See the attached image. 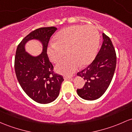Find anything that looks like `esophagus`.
<instances>
[{"label": "esophagus", "instance_id": "obj_1", "mask_svg": "<svg viewBox=\"0 0 132 132\" xmlns=\"http://www.w3.org/2000/svg\"><path fill=\"white\" fill-rule=\"evenodd\" d=\"M73 76H64V79H71Z\"/></svg>", "mask_w": 132, "mask_h": 132}]
</instances>
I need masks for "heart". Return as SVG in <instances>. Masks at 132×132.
Here are the masks:
<instances>
[{"instance_id":"1","label":"heart","mask_w":132,"mask_h":132,"mask_svg":"<svg viewBox=\"0 0 132 132\" xmlns=\"http://www.w3.org/2000/svg\"><path fill=\"white\" fill-rule=\"evenodd\" d=\"M56 42L49 45L47 53L53 63H57L66 54L69 56L56 65L57 72L63 75L73 73L79 65L86 66L95 59L100 43V35L96 27L91 25H75L57 33Z\"/></svg>"}]
</instances>
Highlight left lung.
Instances as JSON below:
<instances>
[{
  "mask_svg": "<svg viewBox=\"0 0 132 132\" xmlns=\"http://www.w3.org/2000/svg\"><path fill=\"white\" fill-rule=\"evenodd\" d=\"M101 49L96 57L87 68L78 72L77 75L86 82L83 88L77 89V93L86 100H95L102 96L113 77L117 64V56L109 37L103 33Z\"/></svg>",
  "mask_w": 132,
  "mask_h": 132,
  "instance_id": "obj_1",
  "label": "left lung"
}]
</instances>
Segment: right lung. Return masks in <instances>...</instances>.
I'll return each instance as SVG.
<instances>
[{
    "label": "right lung",
    "instance_id": "1",
    "mask_svg": "<svg viewBox=\"0 0 132 132\" xmlns=\"http://www.w3.org/2000/svg\"><path fill=\"white\" fill-rule=\"evenodd\" d=\"M57 30L55 27H41L26 36L17 46L14 68L17 80L24 92L32 100L41 104L50 103L59 96L63 77L53 72L47 48L50 37ZM39 41L43 51L34 56L26 52L25 46L29 40Z\"/></svg>",
    "mask_w": 132,
    "mask_h": 132
}]
</instances>
